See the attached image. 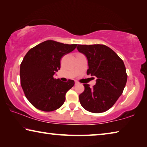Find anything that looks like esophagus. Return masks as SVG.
<instances>
[{"label":"esophagus","instance_id":"34e87169","mask_svg":"<svg viewBox=\"0 0 147 147\" xmlns=\"http://www.w3.org/2000/svg\"><path fill=\"white\" fill-rule=\"evenodd\" d=\"M75 82V85H76V84H78V81H75L74 82Z\"/></svg>","mask_w":147,"mask_h":147}]
</instances>
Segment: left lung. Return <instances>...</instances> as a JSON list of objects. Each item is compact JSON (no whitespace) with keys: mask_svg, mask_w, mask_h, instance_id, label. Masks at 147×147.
Instances as JSON below:
<instances>
[{"mask_svg":"<svg viewBox=\"0 0 147 147\" xmlns=\"http://www.w3.org/2000/svg\"><path fill=\"white\" fill-rule=\"evenodd\" d=\"M77 49L88 58L87 74L97 78L92 88L84 84L85 89L79 95L80 102L89 112H104L114 105L126 86L128 76L124 62L104 45H78Z\"/></svg>","mask_w":147,"mask_h":147,"instance_id":"left-lung-1","label":"left lung"}]
</instances>
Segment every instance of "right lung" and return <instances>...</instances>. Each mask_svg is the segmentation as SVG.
Here are the masks:
<instances>
[{"mask_svg":"<svg viewBox=\"0 0 147 147\" xmlns=\"http://www.w3.org/2000/svg\"><path fill=\"white\" fill-rule=\"evenodd\" d=\"M76 46L47 40L30 49L24 56L20 67L21 85L26 98L36 108L52 111L63 105L66 93L74 82H61L54 78V74L60 69L62 56Z\"/></svg>","mask_w":147,"mask_h":147,"instance_id":"obj_1","label":"right lung"}]
</instances>
